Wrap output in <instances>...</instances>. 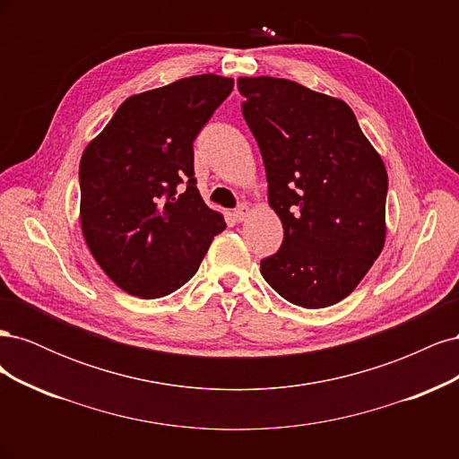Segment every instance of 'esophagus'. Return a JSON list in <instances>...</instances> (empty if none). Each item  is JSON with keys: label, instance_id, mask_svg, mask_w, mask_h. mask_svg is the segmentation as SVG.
Wrapping results in <instances>:
<instances>
[{"label": "esophagus", "instance_id": "34e87169", "mask_svg": "<svg viewBox=\"0 0 459 459\" xmlns=\"http://www.w3.org/2000/svg\"><path fill=\"white\" fill-rule=\"evenodd\" d=\"M247 216H248V206H247L245 203H241V204L233 211V220L239 221V224H241V221L247 220Z\"/></svg>", "mask_w": 459, "mask_h": 459}]
</instances>
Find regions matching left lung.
Instances as JSON below:
<instances>
[{"instance_id":"8db88e82","label":"left lung","mask_w":459,"mask_h":459,"mask_svg":"<svg viewBox=\"0 0 459 459\" xmlns=\"http://www.w3.org/2000/svg\"><path fill=\"white\" fill-rule=\"evenodd\" d=\"M283 243L260 260L268 285L302 308L349 297L385 243L388 178L352 108L297 82L239 78Z\"/></svg>"}]
</instances>
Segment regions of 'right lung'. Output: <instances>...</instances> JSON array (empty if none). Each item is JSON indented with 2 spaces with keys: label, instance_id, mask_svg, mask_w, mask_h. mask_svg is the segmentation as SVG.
<instances>
[{
  "label": "right lung",
  "instance_id": "right-lung-1",
  "mask_svg": "<svg viewBox=\"0 0 459 459\" xmlns=\"http://www.w3.org/2000/svg\"><path fill=\"white\" fill-rule=\"evenodd\" d=\"M231 90V78L201 74L128 97L82 155L84 239L134 297L174 293L226 230L199 195L193 142Z\"/></svg>",
  "mask_w": 459,
  "mask_h": 459
}]
</instances>
